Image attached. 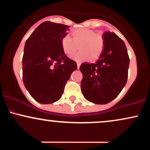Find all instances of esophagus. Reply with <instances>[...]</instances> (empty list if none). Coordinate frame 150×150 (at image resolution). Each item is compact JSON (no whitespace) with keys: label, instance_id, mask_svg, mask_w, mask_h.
Listing matches in <instances>:
<instances>
[{"label":"esophagus","instance_id":"1","mask_svg":"<svg viewBox=\"0 0 150 150\" xmlns=\"http://www.w3.org/2000/svg\"><path fill=\"white\" fill-rule=\"evenodd\" d=\"M77 69H79V68H80V63H78V62H77Z\"/></svg>","mask_w":150,"mask_h":150}]
</instances>
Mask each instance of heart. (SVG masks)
<instances>
[{"instance_id":"1","label":"heart","mask_w":150,"mask_h":150,"mask_svg":"<svg viewBox=\"0 0 150 150\" xmlns=\"http://www.w3.org/2000/svg\"><path fill=\"white\" fill-rule=\"evenodd\" d=\"M72 38L65 35L61 39L62 50L67 56H71L79 45L80 51L73 55L72 58L78 62L97 59L104 49L105 41L102 34L96 33L94 30L79 28L72 32Z\"/></svg>"}]
</instances>
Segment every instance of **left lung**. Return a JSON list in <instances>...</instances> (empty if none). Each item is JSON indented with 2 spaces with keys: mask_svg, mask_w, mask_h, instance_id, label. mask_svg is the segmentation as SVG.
Wrapping results in <instances>:
<instances>
[{
  "mask_svg": "<svg viewBox=\"0 0 150 150\" xmlns=\"http://www.w3.org/2000/svg\"><path fill=\"white\" fill-rule=\"evenodd\" d=\"M104 49L95 63L80 65L81 89L87 100L105 104L116 98L128 80L130 63L124 42L113 32H106Z\"/></svg>",
  "mask_w": 150,
  "mask_h": 150,
  "instance_id": "left-lung-1",
  "label": "left lung"
}]
</instances>
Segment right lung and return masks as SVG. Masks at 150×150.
<instances>
[{
    "label": "right lung",
    "instance_id": "add662e5",
    "mask_svg": "<svg viewBox=\"0 0 150 150\" xmlns=\"http://www.w3.org/2000/svg\"><path fill=\"white\" fill-rule=\"evenodd\" d=\"M69 26L44 22L27 39L22 57V80L30 95L41 104L61 99L77 63L67 57L61 40Z\"/></svg>",
    "mask_w": 150,
    "mask_h": 150
}]
</instances>
